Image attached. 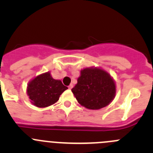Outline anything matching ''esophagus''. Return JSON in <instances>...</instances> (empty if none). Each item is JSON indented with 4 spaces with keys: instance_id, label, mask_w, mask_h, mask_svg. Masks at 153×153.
Returning <instances> with one entry per match:
<instances>
[{
    "instance_id": "1",
    "label": "esophagus",
    "mask_w": 153,
    "mask_h": 153,
    "mask_svg": "<svg viewBox=\"0 0 153 153\" xmlns=\"http://www.w3.org/2000/svg\"><path fill=\"white\" fill-rule=\"evenodd\" d=\"M72 87H73V85H72V84H70V85H69V86H68V88H69V89H72Z\"/></svg>"
}]
</instances>
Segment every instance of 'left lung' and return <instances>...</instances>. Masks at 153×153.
<instances>
[{"label":"left lung","instance_id":"left-lung-1","mask_svg":"<svg viewBox=\"0 0 153 153\" xmlns=\"http://www.w3.org/2000/svg\"><path fill=\"white\" fill-rule=\"evenodd\" d=\"M72 92L81 106L89 109H99L112 102L115 96L116 86L105 70L89 67L81 71L78 83Z\"/></svg>","mask_w":153,"mask_h":153}]
</instances>
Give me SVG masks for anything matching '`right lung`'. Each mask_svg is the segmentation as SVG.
<instances>
[{"instance_id": "right-lung-1", "label": "right lung", "mask_w": 153, "mask_h": 153, "mask_svg": "<svg viewBox=\"0 0 153 153\" xmlns=\"http://www.w3.org/2000/svg\"><path fill=\"white\" fill-rule=\"evenodd\" d=\"M67 89L60 80L54 79L47 72L33 78L28 84L27 91L32 104L44 108L56 103Z\"/></svg>"}]
</instances>
